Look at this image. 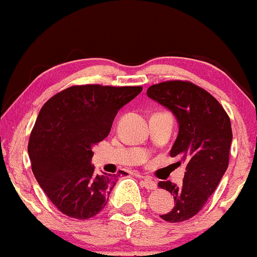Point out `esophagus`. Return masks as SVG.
Returning a JSON list of instances; mask_svg holds the SVG:
<instances>
[{
    "instance_id": "1",
    "label": "esophagus",
    "mask_w": 257,
    "mask_h": 257,
    "mask_svg": "<svg viewBox=\"0 0 257 257\" xmlns=\"http://www.w3.org/2000/svg\"><path fill=\"white\" fill-rule=\"evenodd\" d=\"M142 184L143 187H146L147 189H151V191H153V189H157V182L155 181H153L152 178L149 177H143L142 180Z\"/></svg>"
}]
</instances>
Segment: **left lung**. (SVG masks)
<instances>
[{"instance_id":"left-lung-1","label":"left lung","mask_w":257,"mask_h":257,"mask_svg":"<svg viewBox=\"0 0 257 257\" xmlns=\"http://www.w3.org/2000/svg\"><path fill=\"white\" fill-rule=\"evenodd\" d=\"M147 94L175 114L180 131L170 157L178 158V165L186 163L181 186L158 183L175 200L171 211L160 217L174 223L187 221L203 209L228 167L233 137L229 116L212 94L191 81L155 83Z\"/></svg>"}]
</instances>
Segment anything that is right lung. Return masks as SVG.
Here are the masks:
<instances>
[{"instance_id":"obj_1","label":"right lung","mask_w":257,"mask_h":257,"mask_svg":"<svg viewBox=\"0 0 257 257\" xmlns=\"http://www.w3.org/2000/svg\"><path fill=\"white\" fill-rule=\"evenodd\" d=\"M142 86H70L43 104L28 144L31 170L62 214L87 220L102 211L120 174L97 175L92 148L110 132L117 110Z\"/></svg>"}]
</instances>
